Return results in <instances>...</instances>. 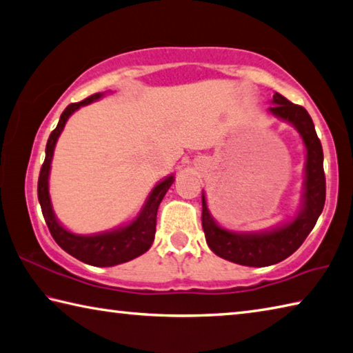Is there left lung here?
I'll use <instances>...</instances> for the list:
<instances>
[{"label":"left lung","mask_w":353,"mask_h":353,"mask_svg":"<svg viewBox=\"0 0 353 353\" xmlns=\"http://www.w3.org/2000/svg\"><path fill=\"white\" fill-rule=\"evenodd\" d=\"M270 112L294 125L307 150L304 205L292 223L261 234H239L221 228L210 216L202 193V228L208 247L221 258L248 267L273 265L287 259L303 245L315 227L325 202V176L323 146L316 136L312 117L303 106L288 101L284 95H273Z\"/></svg>","instance_id":"obj_1"}]
</instances>
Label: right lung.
<instances>
[{"label": "right lung", "mask_w": 353, "mask_h": 353, "mask_svg": "<svg viewBox=\"0 0 353 353\" xmlns=\"http://www.w3.org/2000/svg\"><path fill=\"white\" fill-rule=\"evenodd\" d=\"M103 94H92L88 99L79 101V103H70L65 111H63L59 125L55 130L50 132L48 145H46V159L41 165L40 177H38V201L41 205L43 217L46 221V225L49 228L50 234L55 239V242L65 250L66 253L74 256L81 262L95 267H112L117 264H123V262L131 261L137 256L148 252L152 241H154L156 234V221H157V208L160 202H162L166 191L174 182V176L166 177L163 182L156 185L154 190L146 201L145 207L136 219H134L130 225L123 228L115 230L111 233L95 234V236H79L72 234L68 230L60 225V222L55 219L52 205H50L49 197V170H50V160L54 156V148L59 139L60 132L65 128L66 120L74 111L79 110L80 106L91 103L94 100H99Z\"/></svg>", "instance_id": "add662e5"}]
</instances>
